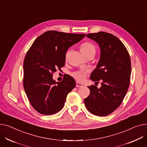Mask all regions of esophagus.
I'll list each match as a JSON object with an SVG mask.
<instances>
[{"label": "esophagus", "instance_id": "obj_1", "mask_svg": "<svg viewBox=\"0 0 147 147\" xmlns=\"http://www.w3.org/2000/svg\"><path fill=\"white\" fill-rule=\"evenodd\" d=\"M82 86H83V84L82 83H80L79 82H76V87H81Z\"/></svg>", "mask_w": 147, "mask_h": 147}]
</instances>
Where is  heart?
I'll use <instances>...</instances> for the list:
<instances>
[{
    "label": "heart",
    "mask_w": 147,
    "mask_h": 147,
    "mask_svg": "<svg viewBox=\"0 0 147 147\" xmlns=\"http://www.w3.org/2000/svg\"><path fill=\"white\" fill-rule=\"evenodd\" d=\"M80 50L83 55H86L89 54H95L97 49L95 45L93 44V43L90 42H85L81 44L80 47ZM68 54V51L66 53L65 58H67ZM88 73H89V71L87 70H77L73 72L71 74V75L77 81L82 82L85 79V78Z\"/></svg>",
    "instance_id": "heart-1"
}]
</instances>
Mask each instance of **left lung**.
<instances>
[{
  "mask_svg": "<svg viewBox=\"0 0 147 147\" xmlns=\"http://www.w3.org/2000/svg\"><path fill=\"white\" fill-rule=\"evenodd\" d=\"M86 36L98 43L100 58L90 79L101 87L89 86L90 94L84 102L87 109L99 116L109 115L122 103L128 90L131 74L129 54L115 35L105 32L90 33Z\"/></svg>",
  "mask_w": 147,
  "mask_h": 147,
  "instance_id": "obj_1",
  "label": "left lung"
}]
</instances>
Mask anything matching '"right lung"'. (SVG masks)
Wrapping results in <instances>:
<instances>
[{"label":"right lung","mask_w":147,"mask_h":147,"mask_svg":"<svg viewBox=\"0 0 147 147\" xmlns=\"http://www.w3.org/2000/svg\"><path fill=\"white\" fill-rule=\"evenodd\" d=\"M85 35L48 31L39 36L27 51L24 61V88L29 103L38 113L51 115L62 109L76 82L67 75L56 83L53 74L64 66L68 49Z\"/></svg>","instance_id":"obj_1"}]
</instances>
